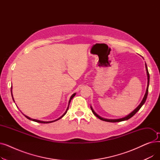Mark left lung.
Wrapping results in <instances>:
<instances>
[{
	"label": "left lung",
	"instance_id": "1",
	"mask_svg": "<svg viewBox=\"0 0 160 160\" xmlns=\"http://www.w3.org/2000/svg\"><path fill=\"white\" fill-rule=\"evenodd\" d=\"M146 66V70H147V77H148V83H147V91H146V93H145V95L143 97V98H142V100L141 101V104L134 110L130 114H129L128 115H127V117H123V118L122 119H104L102 118V117H100L99 115H98L95 112L94 110H93V108H92V107H91V111L93 113V114L97 117H98V119H100V120L102 121H106V122H121V121H126V120H128L129 119H130L132 117H133L134 115H135L139 110L140 108H141V106L144 104V103L145 102L146 100H147V95H148V85H149V78H150V76H149V73H148V69H147V64L145 65Z\"/></svg>",
	"mask_w": 160,
	"mask_h": 160
}]
</instances>
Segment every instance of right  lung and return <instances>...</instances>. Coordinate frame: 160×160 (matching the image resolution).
Wrapping results in <instances>:
<instances>
[{"label":"right lung","instance_id":"1","mask_svg":"<svg viewBox=\"0 0 160 160\" xmlns=\"http://www.w3.org/2000/svg\"><path fill=\"white\" fill-rule=\"evenodd\" d=\"M12 87H11V93H12V98H13V95H12ZM75 95H76V93H74L71 97V98H70V100H69V104H70V102H71V100H72V98L75 96ZM13 101H14V99H13ZM69 106H68V108H67V110H66V112L64 113V114L61 117H60V118L59 119H56V120H55V121H48V122H45V121H39V120H36V119H31V118H30V117H28V116H27V115H24L25 117H27V118L28 119H29V120H32V121H35V122H39V123H50V122H54V121H58V120H59V119H60L62 117H63L65 114H66V113H67V110H68V109H69Z\"/></svg>","mask_w":160,"mask_h":160}]
</instances>
